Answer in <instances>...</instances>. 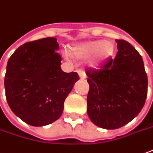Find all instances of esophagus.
I'll list each match as a JSON object with an SVG mask.
<instances>
[{"label": "esophagus", "instance_id": "1", "mask_svg": "<svg viewBox=\"0 0 153 153\" xmlns=\"http://www.w3.org/2000/svg\"><path fill=\"white\" fill-rule=\"evenodd\" d=\"M77 72H78L79 76H80V78L81 79H85L86 78V73L83 70H77Z\"/></svg>", "mask_w": 153, "mask_h": 153}]
</instances>
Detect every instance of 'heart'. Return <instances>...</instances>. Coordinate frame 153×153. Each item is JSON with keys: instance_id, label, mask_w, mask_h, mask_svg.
<instances>
[{"instance_id": "heart-1", "label": "heart", "mask_w": 153, "mask_h": 153, "mask_svg": "<svg viewBox=\"0 0 153 153\" xmlns=\"http://www.w3.org/2000/svg\"><path fill=\"white\" fill-rule=\"evenodd\" d=\"M113 45L108 41H88L71 46L69 54L71 56L77 59H85L90 55L89 63L96 66L106 60L112 54Z\"/></svg>"}]
</instances>
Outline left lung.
Wrapping results in <instances>:
<instances>
[{"mask_svg": "<svg viewBox=\"0 0 153 153\" xmlns=\"http://www.w3.org/2000/svg\"><path fill=\"white\" fill-rule=\"evenodd\" d=\"M118 52L101 68L88 69V114L94 125L114 130L138 115L146 102L147 76L138 51L127 41L115 39Z\"/></svg>", "mask_w": 153, "mask_h": 153, "instance_id": "obj_1", "label": "left lung"}]
</instances>
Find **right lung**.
I'll return each mask as SVG.
<instances>
[{"mask_svg":"<svg viewBox=\"0 0 153 153\" xmlns=\"http://www.w3.org/2000/svg\"><path fill=\"white\" fill-rule=\"evenodd\" d=\"M55 38L25 43L9 58L6 98L12 111L33 126H44L61 116L64 102L79 76L64 72Z\"/></svg>","mask_w":153,"mask_h":153,"instance_id":"add662e5","label":"right lung"}]
</instances>
